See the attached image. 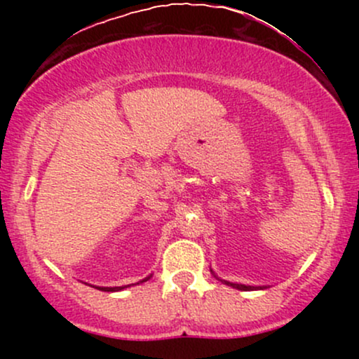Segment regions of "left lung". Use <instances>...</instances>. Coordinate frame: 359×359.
<instances>
[{"mask_svg":"<svg viewBox=\"0 0 359 359\" xmlns=\"http://www.w3.org/2000/svg\"><path fill=\"white\" fill-rule=\"evenodd\" d=\"M211 273L214 275V277H216L217 280H221L222 283H226V285H229V287H233V288H236V290H243V292H250V290H263V288H266V285H245V283H233V282H228V280H222V278H219L217 277L216 273H214V271L211 270Z\"/></svg>","mask_w":359,"mask_h":359,"instance_id":"left-lung-1","label":"left lung"}]
</instances>
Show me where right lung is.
<instances>
[{"instance_id":"obj_1","label":"right lung","mask_w":359,"mask_h":359,"mask_svg":"<svg viewBox=\"0 0 359 359\" xmlns=\"http://www.w3.org/2000/svg\"><path fill=\"white\" fill-rule=\"evenodd\" d=\"M150 277H151V275H148V277H145L143 280H140V282H137V283H131V285H138V283L147 282V280H150ZM131 285H123V287H97V285H90V287L97 288V290H102V292H118V290H123V288L131 287Z\"/></svg>"}]
</instances>
